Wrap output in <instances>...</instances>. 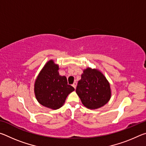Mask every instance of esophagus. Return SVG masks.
<instances>
[{"label": "esophagus", "instance_id": "1", "mask_svg": "<svg viewBox=\"0 0 146 146\" xmlns=\"http://www.w3.org/2000/svg\"><path fill=\"white\" fill-rule=\"evenodd\" d=\"M76 84H77V83H76V82H74V83L73 84H72V86H73V88H75V89H76Z\"/></svg>", "mask_w": 146, "mask_h": 146}]
</instances>
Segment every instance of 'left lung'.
Wrapping results in <instances>:
<instances>
[{"instance_id": "1", "label": "left lung", "mask_w": 146, "mask_h": 146, "mask_svg": "<svg viewBox=\"0 0 146 146\" xmlns=\"http://www.w3.org/2000/svg\"><path fill=\"white\" fill-rule=\"evenodd\" d=\"M76 93L82 104L90 110H96L106 104L111 97L110 82L97 69L83 70Z\"/></svg>"}]
</instances>
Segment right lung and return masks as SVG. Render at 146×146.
I'll use <instances>...</instances> for the list:
<instances>
[{"label": "right lung", "instance_id": "add662e5", "mask_svg": "<svg viewBox=\"0 0 146 146\" xmlns=\"http://www.w3.org/2000/svg\"><path fill=\"white\" fill-rule=\"evenodd\" d=\"M59 66L53 60L47 62L34 84L36 99L44 107L55 110L60 108L70 93L75 90L68 84L67 78L58 73Z\"/></svg>", "mask_w": 146, "mask_h": 146}]
</instances>
